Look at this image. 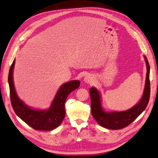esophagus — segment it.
Masks as SVG:
<instances>
[{
    "mask_svg": "<svg viewBox=\"0 0 158 158\" xmlns=\"http://www.w3.org/2000/svg\"><path fill=\"white\" fill-rule=\"evenodd\" d=\"M84 81L87 83H90L91 84L94 82V75H87L86 76L84 77Z\"/></svg>",
    "mask_w": 158,
    "mask_h": 158,
    "instance_id": "obj_1",
    "label": "esophagus"
}]
</instances>
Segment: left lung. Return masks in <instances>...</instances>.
Instances as JSON below:
<instances>
[{"instance_id":"1","label":"left lung","mask_w":158,"mask_h":158,"mask_svg":"<svg viewBox=\"0 0 158 158\" xmlns=\"http://www.w3.org/2000/svg\"><path fill=\"white\" fill-rule=\"evenodd\" d=\"M147 64V75L144 93L139 102L135 106L124 111L106 112L101 106L100 93L96 88H90V101H91V114L99 125L109 129H121L124 128L134 122L146 109L150 100V64L144 56Z\"/></svg>"}]
</instances>
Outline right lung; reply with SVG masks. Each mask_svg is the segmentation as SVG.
<instances>
[{
	"instance_id": "obj_1",
	"label": "right lung",
	"mask_w": 158,
	"mask_h": 158,
	"mask_svg": "<svg viewBox=\"0 0 158 158\" xmlns=\"http://www.w3.org/2000/svg\"><path fill=\"white\" fill-rule=\"evenodd\" d=\"M14 64L15 60L10 68L8 81L10 88V102L15 113L35 130L50 131L57 128L65 116L64 103L67 97L79 87L80 81H71L64 83L57 90L50 107L47 110L34 109L26 105L17 96L13 80Z\"/></svg>"
}]
</instances>
